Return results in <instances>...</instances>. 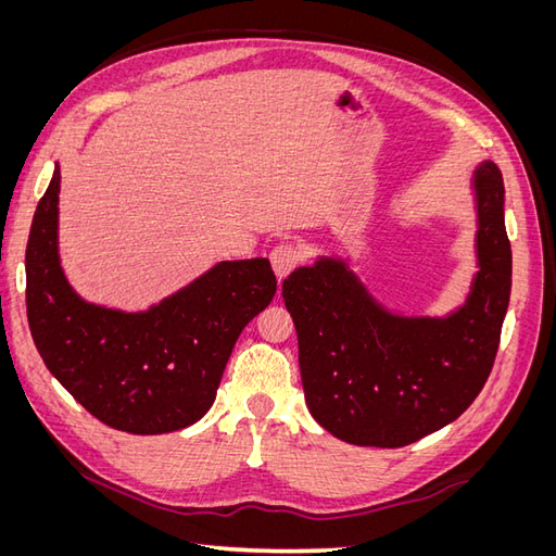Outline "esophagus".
<instances>
[{
    "instance_id": "34e87169",
    "label": "esophagus",
    "mask_w": 556,
    "mask_h": 556,
    "mask_svg": "<svg viewBox=\"0 0 556 556\" xmlns=\"http://www.w3.org/2000/svg\"><path fill=\"white\" fill-rule=\"evenodd\" d=\"M268 257H271L276 276L285 278L288 274H292L301 262H304V250H301L296 243H278Z\"/></svg>"
}]
</instances>
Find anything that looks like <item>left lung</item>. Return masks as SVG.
<instances>
[{
  "mask_svg": "<svg viewBox=\"0 0 556 556\" xmlns=\"http://www.w3.org/2000/svg\"><path fill=\"white\" fill-rule=\"evenodd\" d=\"M478 266L447 317L384 311L343 260L319 257L282 280L311 415L336 439L403 447L454 422L492 374L508 311L513 252L494 162L473 174Z\"/></svg>",
  "mask_w": 556,
  "mask_h": 556,
  "instance_id": "left-lung-1",
  "label": "left lung"
}]
</instances>
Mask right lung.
Returning a JSON list of instances; mask_svg holds the SVG:
<instances>
[{
    "mask_svg": "<svg viewBox=\"0 0 556 556\" xmlns=\"http://www.w3.org/2000/svg\"><path fill=\"white\" fill-rule=\"evenodd\" d=\"M60 166L31 220L27 319L43 364L83 408L117 431L153 435L194 425L213 406L243 327L276 294L264 257L220 262L141 313L83 301L58 252Z\"/></svg>",
    "mask_w": 556,
    "mask_h": 556,
    "instance_id": "obj_1",
    "label": "right lung"
}]
</instances>
